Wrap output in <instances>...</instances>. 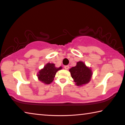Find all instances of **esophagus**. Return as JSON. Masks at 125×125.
Wrapping results in <instances>:
<instances>
[{"mask_svg":"<svg viewBox=\"0 0 125 125\" xmlns=\"http://www.w3.org/2000/svg\"><path fill=\"white\" fill-rule=\"evenodd\" d=\"M69 68V65H65L64 66V69H66V70H68Z\"/></svg>","mask_w":125,"mask_h":125,"instance_id":"obj_1","label":"esophagus"}]
</instances>
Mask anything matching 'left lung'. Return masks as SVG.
<instances>
[{
	"label": "left lung",
	"mask_w": 125,
	"mask_h": 125,
	"mask_svg": "<svg viewBox=\"0 0 125 125\" xmlns=\"http://www.w3.org/2000/svg\"><path fill=\"white\" fill-rule=\"evenodd\" d=\"M69 71L75 84L78 86L88 84L92 79L93 75L92 69L90 67L86 66L82 61L78 62L76 66L72 67Z\"/></svg>",
	"instance_id": "1"
}]
</instances>
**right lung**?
Returning <instances> with one entry per match:
<instances>
[{
    "label": "right lung",
    "instance_id": "right-lung-1",
    "mask_svg": "<svg viewBox=\"0 0 125 125\" xmlns=\"http://www.w3.org/2000/svg\"><path fill=\"white\" fill-rule=\"evenodd\" d=\"M62 69V67L57 68L56 67L54 63H47L37 73L38 79L43 84H50L54 80L56 73Z\"/></svg>",
    "mask_w": 125,
    "mask_h": 125
}]
</instances>
